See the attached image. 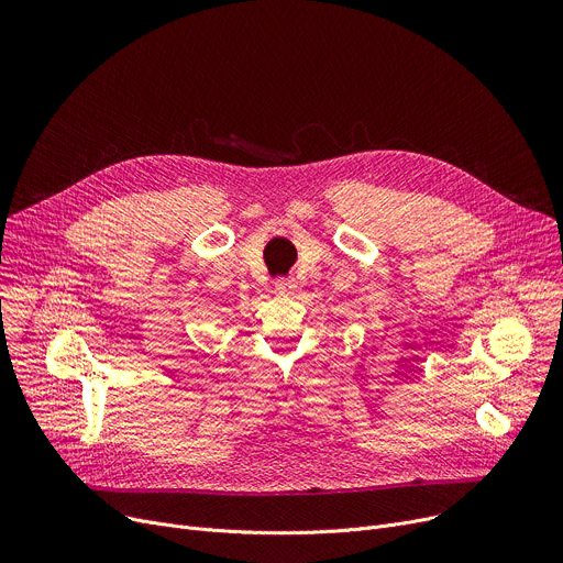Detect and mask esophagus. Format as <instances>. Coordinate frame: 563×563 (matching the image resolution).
<instances>
[{
    "label": "esophagus",
    "instance_id": "1",
    "mask_svg": "<svg viewBox=\"0 0 563 563\" xmlns=\"http://www.w3.org/2000/svg\"><path fill=\"white\" fill-rule=\"evenodd\" d=\"M274 287H276V291H278L280 296H291V294L296 291V287H298V285H296V280H294V278H278Z\"/></svg>",
    "mask_w": 563,
    "mask_h": 563
}]
</instances>
